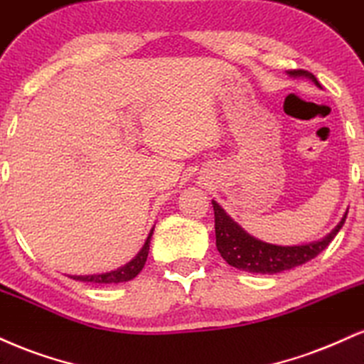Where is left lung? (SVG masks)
Listing matches in <instances>:
<instances>
[{
	"instance_id": "8db88e82",
	"label": "left lung",
	"mask_w": 364,
	"mask_h": 364,
	"mask_svg": "<svg viewBox=\"0 0 364 364\" xmlns=\"http://www.w3.org/2000/svg\"><path fill=\"white\" fill-rule=\"evenodd\" d=\"M288 75L291 78H309L320 88L317 78L309 71H288ZM213 209H215L216 247L221 257L232 267L254 272V274H276V272L298 267L317 257L320 252L326 250L328 243L334 240L348 216V211H346L336 228L320 240L301 243V245H276V243L262 242L247 233L237 221L232 220V216L226 215L225 209L216 200H213Z\"/></svg>"
}]
</instances>
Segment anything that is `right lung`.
Wrapping results in <instances>:
<instances>
[{
	"instance_id": "obj_1",
	"label": "right lung",
	"mask_w": 364,
	"mask_h": 364,
	"mask_svg": "<svg viewBox=\"0 0 364 364\" xmlns=\"http://www.w3.org/2000/svg\"><path fill=\"white\" fill-rule=\"evenodd\" d=\"M155 226L149 230L146 242L144 245L141 247V250L136 254L134 259H131L129 262L124 264V266L114 269V271L109 272H102V274H87V276H71L75 281H83V283H97V284H119V283H126V281L134 279L136 276L139 274L141 269L144 267L148 259V252H149V240H151V235Z\"/></svg>"
}]
</instances>
